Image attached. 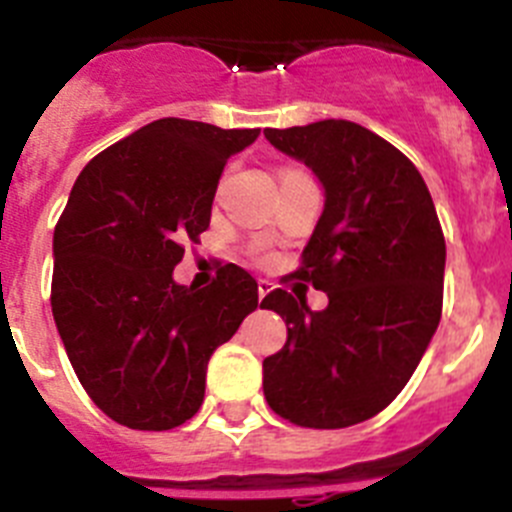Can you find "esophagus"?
I'll return each mask as SVG.
<instances>
[{
    "label": "esophagus",
    "instance_id": "esophagus-1",
    "mask_svg": "<svg viewBox=\"0 0 512 512\" xmlns=\"http://www.w3.org/2000/svg\"><path fill=\"white\" fill-rule=\"evenodd\" d=\"M271 289H274V284L269 279H259V302H264V297L269 295Z\"/></svg>",
    "mask_w": 512,
    "mask_h": 512
}]
</instances>
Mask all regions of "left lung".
Listing matches in <instances>:
<instances>
[{"label": "left lung", "mask_w": 512, "mask_h": 512, "mask_svg": "<svg viewBox=\"0 0 512 512\" xmlns=\"http://www.w3.org/2000/svg\"><path fill=\"white\" fill-rule=\"evenodd\" d=\"M325 189L297 279L328 295L312 312L274 289L261 307L287 323L264 359L269 408L305 428H348L390 405L413 377L441 320L446 241L420 171L395 146L348 120L264 130Z\"/></svg>", "instance_id": "1"}]
</instances>
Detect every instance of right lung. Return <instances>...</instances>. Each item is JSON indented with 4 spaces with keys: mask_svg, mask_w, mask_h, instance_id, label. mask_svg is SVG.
<instances>
[{
    "mask_svg": "<svg viewBox=\"0 0 512 512\" xmlns=\"http://www.w3.org/2000/svg\"><path fill=\"white\" fill-rule=\"evenodd\" d=\"M256 138L259 128L164 117L74 182L53 230V320L81 387L115 423H187L205 400L212 351L259 305V284L235 264L205 289L174 282L182 243L210 228L228 158Z\"/></svg>",
    "mask_w": 512,
    "mask_h": 512,
    "instance_id": "1",
    "label": "right lung"
}]
</instances>
